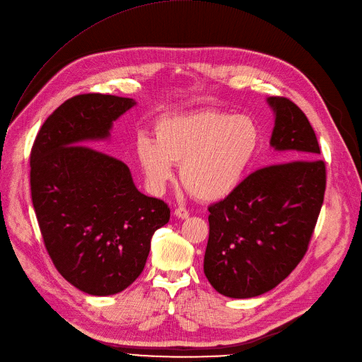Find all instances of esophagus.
Instances as JSON below:
<instances>
[{"label":"esophagus","mask_w":362,"mask_h":362,"mask_svg":"<svg viewBox=\"0 0 362 362\" xmlns=\"http://www.w3.org/2000/svg\"><path fill=\"white\" fill-rule=\"evenodd\" d=\"M175 215L177 216V218L186 220V218H189V211H187L186 208H182V206H179V208H176V209H175Z\"/></svg>","instance_id":"obj_1"}]
</instances>
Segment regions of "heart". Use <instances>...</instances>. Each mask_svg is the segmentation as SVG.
<instances>
[{
    "instance_id": "heart-1",
    "label": "heart",
    "mask_w": 362,
    "mask_h": 362,
    "mask_svg": "<svg viewBox=\"0 0 362 362\" xmlns=\"http://www.w3.org/2000/svg\"><path fill=\"white\" fill-rule=\"evenodd\" d=\"M154 141L139 136L135 156L154 192H161L173 177V165L185 189L201 202L228 198L245 180L262 144L257 120L249 115H231L202 109L164 116L153 128Z\"/></svg>"
}]
</instances>
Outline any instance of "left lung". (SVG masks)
<instances>
[{"mask_svg":"<svg viewBox=\"0 0 362 362\" xmlns=\"http://www.w3.org/2000/svg\"><path fill=\"white\" fill-rule=\"evenodd\" d=\"M268 103L275 112L271 146L285 163L259 168L208 208L204 272L231 298L268 293L296 269L323 205L326 165L307 116L286 98Z\"/></svg>","mask_w":362,"mask_h":362,"instance_id":"left-lung-1","label":"left lung"}]
</instances>
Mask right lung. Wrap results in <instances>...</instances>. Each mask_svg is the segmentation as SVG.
Listing matches in <instances>:
<instances>
[{
    "instance_id": "obj_1",
    "label": "right lung",
    "mask_w": 362,
    "mask_h": 362,
    "mask_svg": "<svg viewBox=\"0 0 362 362\" xmlns=\"http://www.w3.org/2000/svg\"><path fill=\"white\" fill-rule=\"evenodd\" d=\"M134 99L87 93L45 120L30 153V190L45 247L58 272L90 296H113L142 272L170 208L141 194L128 165L84 146L105 139Z\"/></svg>"
}]
</instances>
